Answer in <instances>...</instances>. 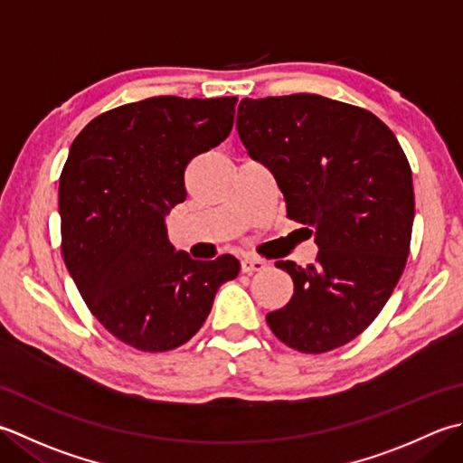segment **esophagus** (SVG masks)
I'll return each mask as SVG.
<instances>
[{
	"instance_id": "esophagus-1",
	"label": "esophagus",
	"mask_w": 463,
	"mask_h": 463,
	"mask_svg": "<svg viewBox=\"0 0 463 463\" xmlns=\"http://www.w3.org/2000/svg\"><path fill=\"white\" fill-rule=\"evenodd\" d=\"M267 269V262L262 259H255V257H244L241 260V270L242 273H257V270Z\"/></svg>"
}]
</instances>
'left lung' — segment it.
I'll use <instances>...</instances> for the list:
<instances>
[{
  "mask_svg": "<svg viewBox=\"0 0 463 463\" xmlns=\"http://www.w3.org/2000/svg\"><path fill=\"white\" fill-rule=\"evenodd\" d=\"M237 130L319 247L307 267L277 262L295 288L267 315L270 331L303 353L345 345L383 309L410 255L415 203L400 142L375 114L317 94L242 98Z\"/></svg>",
  "mask_w": 463,
  "mask_h": 463,
  "instance_id": "8db88e82",
  "label": "left lung"
}]
</instances>
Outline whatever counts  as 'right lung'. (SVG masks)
Here are the masks:
<instances>
[{"mask_svg": "<svg viewBox=\"0 0 463 463\" xmlns=\"http://www.w3.org/2000/svg\"><path fill=\"white\" fill-rule=\"evenodd\" d=\"M234 102L148 98L99 114L71 142L58 193L63 260L88 309L126 345L180 347L239 275L231 255L178 252L166 229L186 198L188 162L231 134Z\"/></svg>", "mask_w": 463, "mask_h": 463, "instance_id": "obj_1", "label": "right lung"}]
</instances>
